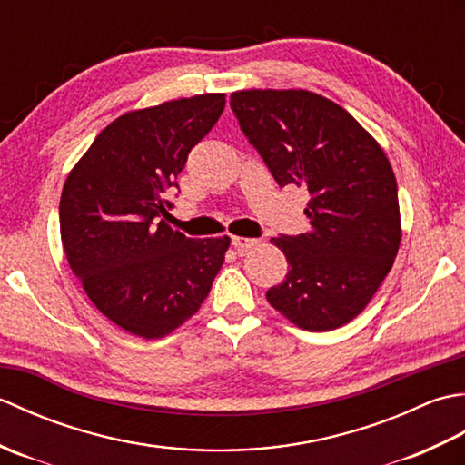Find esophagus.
<instances>
[{"instance_id":"obj_1","label":"esophagus","mask_w":465,"mask_h":465,"mask_svg":"<svg viewBox=\"0 0 465 465\" xmlns=\"http://www.w3.org/2000/svg\"><path fill=\"white\" fill-rule=\"evenodd\" d=\"M232 245L238 252H248V250H252V248H258L260 245V240H255V238H240V235H233L232 238Z\"/></svg>"}]
</instances>
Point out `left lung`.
I'll return each mask as SVG.
<instances>
[{
	"label": "left lung",
	"mask_w": 465,
	"mask_h": 465,
	"mask_svg": "<svg viewBox=\"0 0 465 465\" xmlns=\"http://www.w3.org/2000/svg\"><path fill=\"white\" fill-rule=\"evenodd\" d=\"M230 104L273 180L310 192V230L272 238L290 270L265 298L302 330L341 328L365 310L400 250L388 155L341 105L308 90H242Z\"/></svg>",
	"instance_id": "1"
}]
</instances>
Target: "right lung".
I'll list each match as a JSON object with an SVG mask.
<instances>
[{
    "mask_svg": "<svg viewBox=\"0 0 465 465\" xmlns=\"http://www.w3.org/2000/svg\"><path fill=\"white\" fill-rule=\"evenodd\" d=\"M225 94L117 117L74 165L59 200L69 268L107 320L137 338L172 333L200 310L230 238H185L162 215L187 153L220 120Z\"/></svg>",
    "mask_w": 465,
    "mask_h": 465,
    "instance_id": "obj_1",
    "label": "right lung"
}]
</instances>
